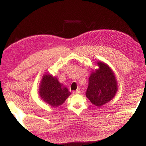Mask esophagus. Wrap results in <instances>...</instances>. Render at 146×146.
<instances>
[{"label":"esophagus","instance_id":"34e87169","mask_svg":"<svg viewBox=\"0 0 146 146\" xmlns=\"http://www.w3.org/2000/svg\"><path fill=\"white\" fill-rule=\"evenodd\" d=\"M73 93L75 94H75H79V93H80V90H77L76 91H73Z\"/></svg>","mask_w":146,"mask_h":146}]
</instances>
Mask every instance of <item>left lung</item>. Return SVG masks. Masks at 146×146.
Segmentation results:
<instances>
[{
  "mask_svg": "<svg viewBox=\"0 0 146 146\" xmlns=\"http://www.w3.org/2000/svg\"><path fill=\"white\" fill-rule=\"evenodd\" d=\"M97 70L89 78L86 96L96 106L100 107L111 100L118 91L117 78L111 69L103 62H98Z\"/></svg>",
  "mask_w": 146,
  "mask_h": 146,
  "instance_id": "1",
  "label": "left lung"
}]
</instances>
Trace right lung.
<instances>
[{
	"instance_id": "add662e5",
	"label": "right lung",
	"mask_w": 146,
	"mask_h": 146,
	"mask_svg": "<svg viewBox=\"0 0 146 146\" xmlns=\"http://www.w3.org/2000/svg\"><path fill=\"white\" fill-rule=\"evenodd\" d=\"M71 93L68 89L58 82V78L46 73L39 86V95L44 102L53 108L61 106Z\"/></svg>"
}]
</instances>
